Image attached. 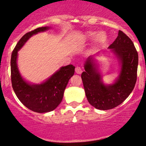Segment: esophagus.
Wrapping results in <instances>:
<instances>
[{
  "instance_id": "34e87169",
  "label": "esophagus",
  "mask_w": 146,
  "mask_h": 146,
  "mask_svg": "<svg viewBox=\"0 0 146 146\" xmlns=\"http://www.w3.org/2000/svg\"><path fill=\"white\" fill-rule=\"evenodd\" d=\"M75 72H76L77 74H81V73L83 72V71L80 67H77L75 68Z\"/></svg>"
}]
</instances>
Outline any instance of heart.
I'll list each match as a JSON object with an SVG mask.
<instances>
[{"mask_svg":"<svg viewBox=\"0 0 146 146\" xmlns=\"http://www.w3.org/2000/svg\"><path fill=\"white\" fill-rule=\"evenodd\" d=\"M102 34H104V33H99L96 35V42H97V43H100V42H102L103 40H104L105 35H104V37L103 39L100 38H103V35H102ZM95 35H96V33H94V32H89L88 33V36L89 38H93Z\"/></svg>","mask_w":146,"mask_h":146,"instance_id":"b5f03b06","label":"heart"}]
</instances>
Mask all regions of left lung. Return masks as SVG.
<instances>
[{
	"label": "left lung",
	"instance_id": "left-lung-1",
	"mask_svg": "<svg viewBox=\"0 0 146 146\" xmlns=\"http://www.w3.org/2000/svg\"><path fill=\"white\" fill-rule=\"evenodd\" d=\"M109 48L115 54L121 65L119 77L113 84L106 85L95 67L93 57L85 61L81 74L89 104L100 110H111L123 103L133 91L137 81L138 53L132 40L121 31Z\"/></svg>",
	"mask_w": 146,
	"mask_h": 146
}]
</instances>
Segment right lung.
I'll list each match as a JSON object with an SVG mask.
<instances>
[{
	"label": "right lung",
	"instance_id": "right-lung-1",
	"mask_svg": "<svg viewBox=\"0 0 146 146\" xmlns=\"http://www.w3.org/2000/svg\"><path fill=\"white\" fill-rule=\"evenodd\" d=\"M48 29V27H39L27 33L17 42L11 55V82L13 90L25 107L36 113L51 111L61 104L66 86L75 73L73 65L62 67L45 82L38 85H31L21 77L17 64L18 50L31 36Z\"/></svg>",
	"mask_w": 146,
	"mask_h": 146
}]
</instances>
